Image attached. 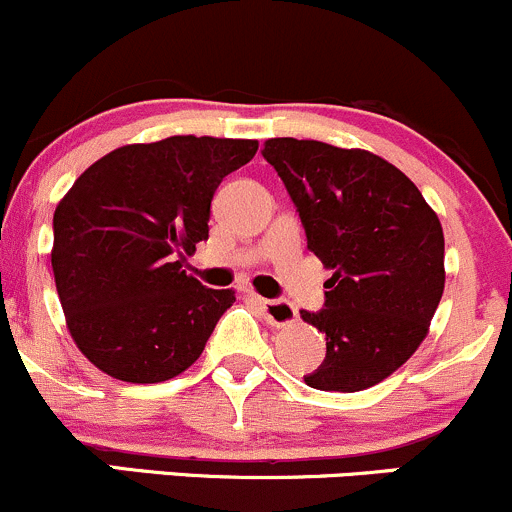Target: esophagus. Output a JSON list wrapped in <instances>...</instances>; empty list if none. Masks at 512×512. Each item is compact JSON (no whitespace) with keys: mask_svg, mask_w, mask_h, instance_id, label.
Instances as JSON below:
<instances>
[{"mask_svg":"<svg viewBox=\"0 0 512 512\" xmlns=\"http://www.w3.org/2000/svg\"><path fill=\"white\" fill-rule=\"evenodd\" d=\"M252 301H255L257 306H260V311L265 314L267 324L272 326H287L292 324V321H297V309H294L289 301H274V299H262L257 297V294H252L250 297Z\"/></svg>","mask_w":512,"mask_h":512,"instance_id":"obj_1","label":"esophagus"}]
</instances>
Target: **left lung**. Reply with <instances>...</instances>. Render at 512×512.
I'll return each mask as SVG.
<instances>
[{
    "mask_svg": "<svg viewBox=\"0 0 512 512\" xmlns=\"http://www.w3.org/2000/svg\"><path fill=\"white\" fill-rule=\"evenodd\" d=\"M309 250L331 270L324 309L301 319L326 333V358L306 385L358 392L383 383L427 338L444 294V230L419 188L365 149L267 139Z\"/></svg>",
    "mask_w": 512,
    "mask_h": 512,
    "instance_id": "left-lung-1",
    "label": "left lung"
}]
</instances>
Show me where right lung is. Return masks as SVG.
<instances>
[{
	"mask_svg": "<svg viewBox=\"0 0 512 512\" xmlns=\"http://www.w3.org/2000/svg\"><path fill=\"white\" fill-rule=\"evenodd\" d=\"M257 139L176 134L125 144L75 179L53 213L51 267L80 353L125 383H164L191 368L233 289L186 274L208 238L215 188Z\"/></svg>",
	"mask_w": 512,
	"mask_h": 512,
	"instance_id": "add662e5",
	"label": "right lung"
}]
</instances>
